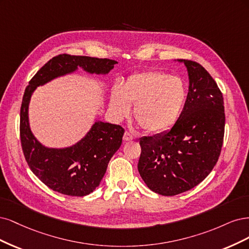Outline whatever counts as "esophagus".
<instances>
[{
  "label": "esophagus",
  "mask_w": 249,
  "mask_h": 249,
  "mask_svg": "<svg viewBox=\"0 0 249 249\" xmlns=\"http://www.w3.org/2000/svg\"><path fill=\"white\" fill-rule=\"evenodd\" d=\"M132 140H133V136H132L129 132L126 131V132L124 133V135H123V141H124V142L132 141Z\"/></svg>",
  "instance_id": "1"
}]
</instances>
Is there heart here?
<instances>
[{
  "label": "heart",
  "instance_id": "heart-1",
  "mask_svg": "<svg viewBox=\"0 0 249 249\" xmlns=\"http://www.w3.org/2000/svg\"><path fill=\"white\" fill-rule=\"evenodd\" d=\"M186 100V88L180 78L161 71H146L130 75L121 89L116 87L109 107L114 117L122 120L134 104L133 116L142 129L160 134L178 121Z\"/></svg>",
  "mask_w": 249,
  "mask_h": 249
}]
</instances>
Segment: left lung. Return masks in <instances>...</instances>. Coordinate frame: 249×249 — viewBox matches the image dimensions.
<instances>
[{"label":"left lung","instance_id":"1","mask_svg":"<svg viewBox=\"0 0 249 249\" xmlns=\"http://www.w3.org/2000/svg\"><path fill=\"white\" fill-rule=\"evenodd\" d=\"M187 68V98L178 121L166 132L140 140L138 168L147 186L171 196L196 186L217 162L224 135L222 94L198 63L177 60Z\"/></svg>","mask_w":249,"mask_h":249}]
</instances>
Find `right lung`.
<instances>
[{"instance_id":"add662e5","label":"right lung","mask_w":249,"mask_h":249,"mask_svg":"<svg viewBox=\"0 0 249 249\" xmlns=\"http://www.w3.org/2000/svg\"><path fill=\"white\" fill-rule=\"evenodd\" d=\"M118 62L84 55L59 54L39 69L29 82L20 107V142L31 171L47 187L70 196H84L95 190L107 172L110 158L122 143L124 129L116 124L96 121L82 140L66 148H49L33 134L29 104L37 87L74 73L82 68L90 74H107Z\"/></svg>"}]
</instances>
